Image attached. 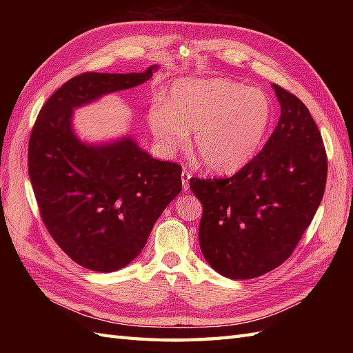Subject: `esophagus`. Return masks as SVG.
<instances>
[{"instance_id":"34e87169","label":"esophagus","mask_w":353,"mask_h":353,"mask_svg":"<svg viewBox=\"0 0 353 353\" xmlns=\"http://www.w3.org/2000/svg\"><path fill=\"white\" fill-rule=\"evenodd\" d=\"M190 179H191V172L188 170L182 171V188L186 191L190 188Z\"/></svg>"}]
</instances>
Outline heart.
<instances>
[{"label":"heart","mask_w":353,"mask_h":353,"mask_svg":"<svg viewBox=\"0 0 353 353\" xmlns=\"http://www.w3.org/2000/svg\"><path fill=\"white\" fill-rule=\"evenodd\" d=\"M273 118L270 97L228 79H183L168 103H154L148 124L165 152L183 148L194 132V152L214 174L245 167L261 148Z\"/></svg>","instance_id":"heart-1"}]
</instances>
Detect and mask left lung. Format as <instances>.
Instances as JSON below:
<instances>
[{"label": "left lung", "instance_id": "8db88e82", "mask_svg": "<svg viewBox=\"0 0 353 353\" xmlns=\"http://www.w3.org/2000/svg\"><path fill=\"white\" fill-rule=\"evenodd\" d=\"M273 89L281 118L264 148L232 177L190 181L203 205L201 253L230 279H252L283 264L325 194L327 157L319 127L294 94Z\"/></svg>", "mask_w": 353, "mask_h": 353}]
</instances>
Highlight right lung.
<instances>
[{
  "mask_svg": "<svg viewBox=\"0 0 353 353\" xmlns=\"http://www.w3.org/2000/svg\"><path fill=\"white\" fill-rule=\"evenodd\" d=\"M144 72H85L45 101L28 141V176L45 228L57 245L94 272L138 256L154 223L182 191V167L153 159L130 137L88 145L74 134L72 110L152 79Z\"/></svg>",
  "mask_w": 353,
  "mask_h": 353,
  "instance_id": "right-lung-1",
  "label": "right lung"
}]
</instances>
